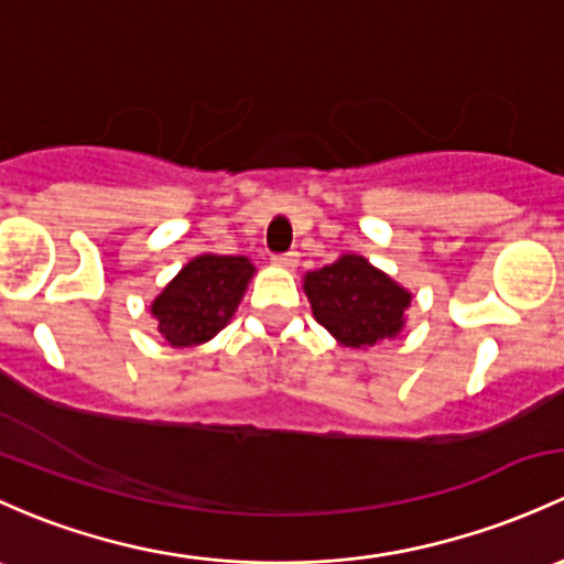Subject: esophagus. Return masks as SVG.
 Instances as JSON below:
<instances>
[{"instance_id": "obj_1", "label": "esophagus", "mask_w": 564, "mask_h": 564, "mask_svg": "<svg viewBox=\"0 0 564 564\" xmlns=\"http://www.w3.org/2000/svg\"><path fill=\"white\" fill-rule=\"evenodd\" d=\"M272 262H275L278 267H294V264H297V251L275 253V257H272Z\"/></svg>"}]
</instances>
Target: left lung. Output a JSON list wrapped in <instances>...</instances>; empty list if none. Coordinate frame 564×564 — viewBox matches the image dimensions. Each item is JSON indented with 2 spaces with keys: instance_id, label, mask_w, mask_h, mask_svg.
Segmentation results:
<instances>
[{
  "instance_id": "1",
  "label": "left lung",
  "mask_w": 564,
  "mask_h": 564,
  "mask_svg": "<svg viewBox=\"0 0 564 564\" xmlns=\"http://www.w3.org/2000/svg\"><path fill=\"white\" fill-rule=\"evenodd\" d=\"M313 316L343 346L367 348L402 329L411 294L365 257L346 253L337 262L305 275Z\"/></svg>"
}]
</instances>
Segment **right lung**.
Masks as SVG:
<instances>
[{"label": "right lung", "instance_id": "right-lung-1", "mask_svg": "<svg viewBox=\"0 0 564 564\" xmlns=\"http://www.w3.org/2000/svg\"><path fill=\"white\" fill-rule=\"evenodd\" d=\"M251 275L253 264L246 257L205 253L192 259L153 300L159 332L181 348L210 340L227 327Z\"/></svg>", "mask_w": 564, "mask_h": 564}]
</instances>
